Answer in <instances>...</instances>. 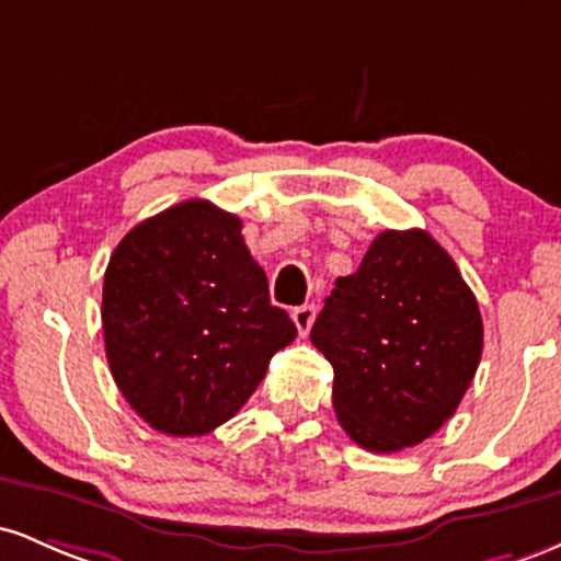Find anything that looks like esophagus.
<instances>
[{"label":"esophagus","mask_w":561,"mask_h":561,"mask_svg":"<svg viewBox=\"0 0 561 561\" xmlns=\"http://www.w3.org/2000/svg\"><path fill=\"white\" fill-rule=\"evenodd\" d=\"M313 319H317V308H313V306H300V308H295V311H293V321H295V327H298L300 334H308V330H311V324H313Z\"/></svg>","instance_id":"esophagus-1"}]
</instances>
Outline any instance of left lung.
Segmentation results:
<instances>
[{
    "mask_svg": "<svg viewBox=\"0 0 561 561\" xmlns=\"http://www.w3.org/2000/svg\"><path fill=\"white\" fill-rule=\"evenodd\" d=\"M334 369V414L351 440L396 454L459 409L482 356L472 289L427 231H382L340 276L311 330Z\"/></svg>",
    "mask_w": 561,
    "mask_h": 561,
    "instance_id": "obj_1",
    "label": "left lung"
}]
</instances>
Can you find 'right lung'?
Returning <instances> with one entry per match:
<instances>
[{
	"instance_id": "add662e5",
	"label": "right lung",
	"mask_w": 561,
	"mask_h": 561,
	"mask_svg": "<svg viewBox=\"0 0 561 561\" xmlns=\"http://www.w3.org/2000/svg\"><path fill=\"white\" fill-rule=\"evenodd\" d=\"M102 332L128 405L176 437L229 422L298 334L268 300L242 221L208 199L171 205L118 242L102 285Z\"/></svg>"
}]
</instances>
